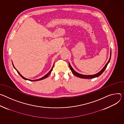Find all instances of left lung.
I'll return each instance as SVG.
<instances>
[{"instance_id":"1","label":"left lung","mask_w":124,"mask_h":124,"mask_svg":"<svg viewBox=\"0 0 124 124\" xmlns=\"http://www.w3.org/2000/svg\"><path fill=\"white\" fill-rule=\"evenodd\" d=\"M110 58L108 61V62L106 64V65H105V66L103 67V68L102 69V70H101L100 71H99L98 73L95 74H94V75H83V74H81L80 73H78V72H77L76 71H75L74 69L72 68V67L71 66V65H70V63L69 62V67L70 68L72 72V73L75 75L76 76L78 77V78H96V77H99V76H100L101 74H102L103 73V72L104 71V70H105V69L106 68V67L108 64V63H109L110 61V59H111V50H110Z\"/></svg>"}]
</instances>
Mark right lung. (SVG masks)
Here are the masks:
<instances>
[{"instance_id":"right-lung-1","label":"right lung","mask_w":124,"mask_h":124,"mask_svg":"<svg viewBox=\"0 0 124 124\" xmlns=\"http://www.w3.org/2000/svg\"><path fill=\"white\" fill-rule=\"evenodd\" d=\"M12 64H13V67H14V69L17 71V73L20 75V76L23 78H24V80H28V81H33V82H35V81H40V80H43V79H44V78H46L48 76H49V75L50 74V73L51 72V71H52V69H53V66H54V63L53 64V66H52V68H51V69L50 70V71L46 74V75L45 76H44L43 77H42V78H39V79H37V80H30V79H28V78H25V77H24L23 76H22L19 72V71L15 68V67H14V65H13V62H12Z\"/></svg>"}]
</instances>
